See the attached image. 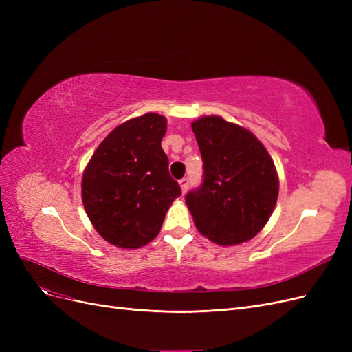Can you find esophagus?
<instances>
[{
	"mask_svg": "<svg viewBox=\"0 0 352 352\" xmlns=\"http://www.w3.org/2000/svg\"><path fill=\"white\" fill-rule=\"evenodd\" d=\"M179 184H180V188H182V192L185 194L186 190H188V188H189V179L188 177H182L179 180Z\"/></svg>",
	"mask_w": 352,
	"mask_h": 352,
	"instance_id": "1",
	"label": "esophagus"
}]
</instances>
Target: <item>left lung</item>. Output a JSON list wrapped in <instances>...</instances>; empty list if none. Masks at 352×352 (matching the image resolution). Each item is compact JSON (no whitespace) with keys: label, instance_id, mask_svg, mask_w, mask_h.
<instances>
[{"label":"left lung","instance_id":"1","mask_svg":"<svg viewBox=\"0 0 352 352\" xmlns=\"http://www.w3.org/2000/svg\"><path fill=\"white\" fill-rule=\"evenodd\" d=\"M192 131L202 182L185 201L197 229L219 245L250 241L270 219L279 194L267 150L250 131L217 116L194 122Z\"/></svg>","mask_w":352,"mask_h":352}]
</instances>
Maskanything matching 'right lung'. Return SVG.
Wrapping results in <instances>:
<instances>
[{"mask_svg": "<svg viewBox=\"0 0 352 352\" xmlns=\"http://www.w3.org/2000/svg\"><path fill=\"white\" fill-rule=\"evenodd\" d=\"M166 126L155 113L117 126L85 170V210L100 235L116 247L140 248L153 241L168 207L182 195L162 148Z\"/></svg>", "mask_w": 352, "mask_h": 352, "instance_id": "1", "label": "right lung"}]
</instances>
